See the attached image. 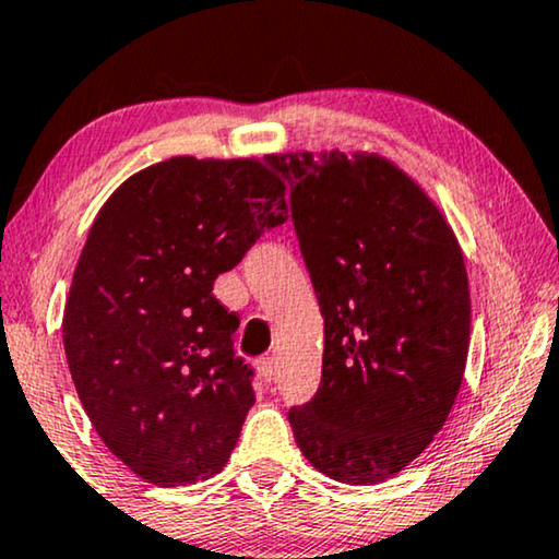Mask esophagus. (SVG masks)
<instances>
[{"mask_svg": "<svg viewBox=\"0 0 559 559\" xmlns=\"http://www.w3.org/2000/svg\"><path fill=\"white\" fill-rule=\"evenodd\" d=\"M257 371H259V377H262L264 381H272L274 373H277V366H274V358H259V361H257Z\"/></svg>", "mask_w": 559, "mask_h": 559, "instance_id": "esophagus-1", "label": "esophagus"}]
</instances>
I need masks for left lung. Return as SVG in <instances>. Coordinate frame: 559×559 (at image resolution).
<instances>
[{
    "instance_id": "left-lung-1",
    "label": "left lung",
    "mask_w": 559,
    "mask_h": 559,
    "mask_svg": "<svg viewBox=\"0 0 559 559\" xmlns=\"http://www.w3.org/2000/svg\"><path fill=\"white\" fill-rule=\"evenodd\" d=\"M325 320L320 386L287 412L328 478L371 486L430 445L471 341L468 274L430 198L377 155H277Z\"/></svg>"
}]
</instances>
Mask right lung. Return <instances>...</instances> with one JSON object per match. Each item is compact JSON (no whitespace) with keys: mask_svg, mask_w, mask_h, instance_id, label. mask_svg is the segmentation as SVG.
<instances>
[{"mask_svg":"<svg viewBox=\"0 0 559 559\" xmlns=\"http://www.w3.org/2000/svg\"><path fill=\"white\" fill-rule=\"evenodd\" d=\"M285 221L274 157H173L98 211L66 302V358L98 438L150 484L216 476L236 448L254 369L213 282Z\"/></svg>","mask_w":559,"mask_h":559,"instance_id":"right-lung-1","label":"right lung"}]
</instances>
